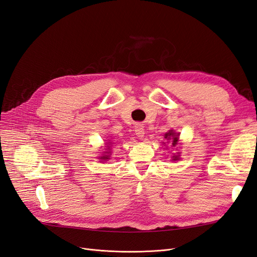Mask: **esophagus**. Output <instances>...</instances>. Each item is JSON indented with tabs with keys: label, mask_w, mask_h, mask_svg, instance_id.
Instances as JSON below:
<instances>
[{
	"label": "esophagus",
	"mask_w": 257,
	"mask_h": 257,
	"mask_svg": "<svg viewBox=\"0 0 257 257\" xmlns=\"http://www.w3.org/2000/svg\"><path fill=\"white\" fill-rule=\"evenodd\" d=\"M135 132L138 138H141L143 139L144 138V135H145V131H144V127L141 125V123H137L136 125V128H135Z\"/></svg>",
	"instance_id": "1"
}]
</instances>
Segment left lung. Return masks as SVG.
Instances as JSON below:
<instances>
[{"instance_id": "1", "label": "left lung", "mask_w": 257, "mask_h": 257, "mask_svg": "<svg viewBox=\"0 0 257 257\" xmlns=\"http://www.w3.org/2000/svg\"><path fill=\"white\" fill-rule=\"evenodd\" d=\"M165 139L167 141H172V145L176 146V145H178V142H179V134H176L174 130H169L167 134H165ZM179 159H180L179 153L177 155L173 156V161H177Z\"/></svg>"}]
</instances>
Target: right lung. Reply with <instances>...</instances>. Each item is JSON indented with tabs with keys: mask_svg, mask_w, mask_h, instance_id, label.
<instances>
[{
	"mask_svg": "<svg viewBox=\"0 0 257 257\" xmlns=\"http://www.w3.org/2000/svg\"><path fill=\"white\" fill-rule=\"evenodd\" d=\"M109 144H111V142H109ZM109 148H110V145H107V150H108V151H107V153H103L104 155H102L101 157H99L100 160H109V159H110V158H109L110 156H108V155H110Z\"/></svg>",
	"mask_w": 257,
	"mask_h": 257,
	"instance_id": "1",
	"label": "right lung"
}]
</instances>
